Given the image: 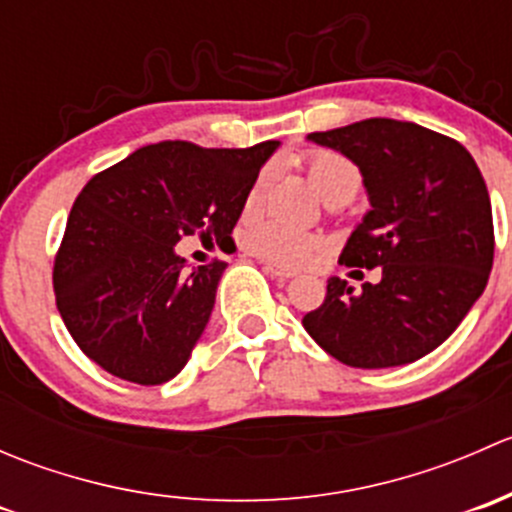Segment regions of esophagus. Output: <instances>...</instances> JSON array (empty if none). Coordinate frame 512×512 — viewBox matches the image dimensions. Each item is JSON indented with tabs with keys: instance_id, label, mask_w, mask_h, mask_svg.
<instances>
[{
	"instance_id": "34e87169",
	"label": "esophagus",
	"mask_w": 512,
	"mask_h": 512,
	"mask_svg": "<svg viewBox=\"0 0 512 512\" xmlns=\"http://www.w3.org/2000/svg\"><path fill=\"white\" fill-rule=\"evenodd\" d=\"M262 267H265L267 275L275 277L277 282H289V280H292V277H297L292 270H287V267L275 265V262H267V260H265V262H262Z\"/></svg>"
}]
</instances>
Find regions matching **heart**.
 <instances>
[{
  "label": "heart",
  "instance_id": "b5f03b06",
  "mask_svg": "<svg viewBox=\"0 0 512 512\" xmlns=\"http://www.w3.org/2000/svg\"><path fill=\"white\" fill-rule=\"evenodd\" d=\"M307 165V175L312 180L314 188L319 190L327 203L332 200H352L359 193L361 173L356 168L354 160L337 151H312L304 160ZM272 183V168H262L257 178L252 180L250 190L245 195V215L255 213L265 200L267 188ZM242 245L255 255L265 257V260L280 262V265L299 267L307 265L322 247L314 232L299 230L280 220L270 218H250L242 227L240 235Z\"/></svg>",
  "mask_w": 512,
  "mask_h": 512
}]
</instances>
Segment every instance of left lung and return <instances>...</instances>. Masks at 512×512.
Here are the masks:
<instances>
[{
    "label": "left lung",
    "mask_w": 512,
    "mask_h": 512,
    "mask_svg": "<svg viewBox=\"0 0 512 512\" xmlns=\"http://www.w3.org/2000/svg\"><path fill=\"white\" fill-rule=\"evenodd\" d=\"M309 141L354 160L371 210L344 245L347 267H381L361 292L332 277L309 337L356 369L411 364L441 347L488 285L493 210L471 153L409 121L366 118Z\"/></svg>",
    "instance_id": "8db88e82"
}]
</instances>
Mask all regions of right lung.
I'll use <instances>...</instances> for the list:
<instances>
[{"label": "right lung", "mask_w": 512, "mask_h": 512, "mask_svg": "<svg viewBox=\"0 0 512 512\" xmlns=\"http://www.w3.org/2000/svg\"><path fill=\"white\" fill-rule=\"evenodd\" d=\"M277 146L153 143L84 185L54 260L56 307L81 352L141 386L180 374L227 262L188 267L175 245L188 235H230Z\"/></svg>", "instance_id": "obj_1"}]
</instances>
